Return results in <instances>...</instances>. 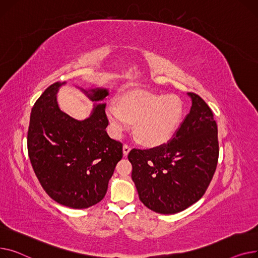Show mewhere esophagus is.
Returning a JSON list of instances; mask_svg holds the SVG:
<instances>
[{
  "instance_id": "esophagus-1",
  "label": "esophagus",
  "mask_w": 258,
  "mask_h": 258,
  "mask_svg": "<svg viewBox=\"0 0 258 258\" xmlns=\"http://www.w3.org/2000/svg\"><path fill=\"white\" fill-rule=\"evenodd\" d=\"M130 146L128 145V144H125L124 146H123V152H124V155L125 156H127L128 155V153L130 152Z\"/></svg>"
}]
</instances>
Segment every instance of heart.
<instances>
[{"label": "heart", "instance_id": "obj_1", "mask_svg": "<svg viewBox=\"0 0 258 258\" xmlns=\"http://www.w3.org/2000/svg\"><path fill=\"white\" fill-rule=\"evenodd\" d=\"M107 115L115 134L119 135L134 123V133L147 146H158L168 142L176 131L182 104L178 97L154 95L144 90L125 94L118 105L111 103Z\"/></svg>", "mask_w": 258, "mask_h": 258}]
</instances>
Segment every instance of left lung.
<instances>
[{"label": "left lung", "instance_id": "8db88e82", "mask_svg": "<svg viewBox=\"0 0 258 258\" xmlns=\"http://www.w3.org/2000/svg\"><path fill=\"white\" fill-rule=\"evenodd\" d=\"M191 107L166 144L132 149V180L140 200L158 214L172 215L200 200L217 169L218 126L205 101L194 93Z\"/></svg>", "mask_w": 258, "mask_h": 258}]
</instances>
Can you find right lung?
I'll list each match as a JSON object with an SVG mask.
<instances>
[{
  "instance_id": "add662e5",
  "label": "right lung",
  "mask_w": 258,
  "mask_h": 258,
  "mask_svg": "<svg viewBox=\"0 0 258 258\" xmlns=\"http://www.w3.org/2000/svg\"><path fill=\"white\" fill-rule=\"evenodd\" d=\"M56 82L35 102L28 129L30 161L40 185L57 203L87 208L106 195L116 163L123 157V144L106 132L105 104H98L88 118L77 120L59 109ZM83 92L92 101L108 96L106 89Z\"/></svg>"
}]
</instances>
